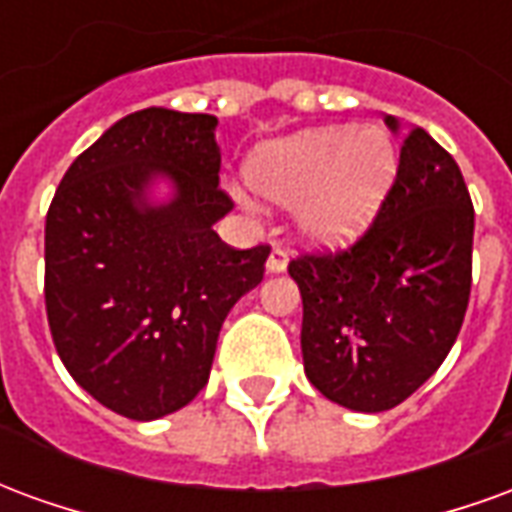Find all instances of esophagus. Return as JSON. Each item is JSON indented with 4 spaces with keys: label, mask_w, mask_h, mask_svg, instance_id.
<instances>
[{
    "label": "esophagus",
    "mask_w": 512,
    "mask_h": 512,
    "mask_svg": "<svg viewBox=\"0 0 512 512\" xmlns=\"http://www.w3.org/2000/svg\"><path fill=\"white\" fill-rule=\"evenodd\" d=\"M285 268H288V252H285V249H279V246H274V249H271V255H268L266 271L268 274H282Z\"/></svg>",
    "instance_id": "1"
}]
</instances>
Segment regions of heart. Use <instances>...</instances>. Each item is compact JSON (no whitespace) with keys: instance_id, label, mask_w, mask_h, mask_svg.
Wrapping results in <instances>:
<instances>
[{"instance_id":"1","label":"heart","mask_w":512,"mask_h":512,"mask_svg":"<svg viewBox=\"0 0 512 512\" xmlns=\"http://www.w3.org/2000/svg\"><path fill=\"white\" fill-rule=\"evenodd\" d=\"M244 175L263 200L299 202L296 219L312 244L340 249L373 227L395 183L397 156L376 128H318L257 147Z\"/></svg>"}]
</instances>
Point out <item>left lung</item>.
<instances>
[{
	"label": "left lung",
	"instance_id": "left-lung-1",
	"mask_svg": "<svg viewBox=\"0 0 512 512\" xmlns=\"http://www.w3.org/2000/svg\"><path fill=\"white\" fill-rule=\"evenodd\" d=\"M386 126L403 134L400 120ZM474 208L455 158L422 128L403 134L392 191L348 252L304 255L301 354L337 406L378 414L403 403L450 354L472 290Z\"/></svg>",
	"mask_w": 512,
	"mask_h": 512
}]
</instances>
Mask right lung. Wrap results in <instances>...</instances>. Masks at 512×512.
Listing matches in <instances>:
<instances>
[{"label": "right lung", "instance_id": "obj_1", "mask_svg": "<svg viewBox=\"0 0 512 512\" xmlns=\"http://www.w3.org/2000/svg\"><path fill=\"white\" fill-rule=\"evenodd\" d=\"M213 115L139 109L73 161L46 216V315L62 365L101 406L139 422L191 403L227 312L260 285L268 246L233 249L213 224ZM164 179L170 197L152 200Z\"/></svg>", "mask_w": 512, "mask_h": 512}]
</instances>
